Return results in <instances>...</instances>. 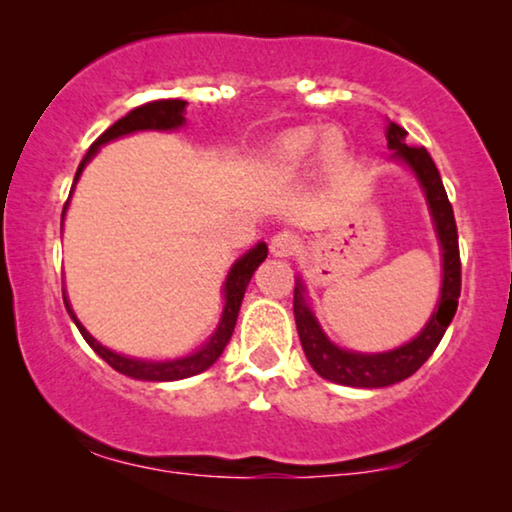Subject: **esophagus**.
<instances>
[{"label": "esophagus", "instance_id": "1", "mask_svg": "<svg viewBox=\"0 0 512 512\" xmlns=\"http://www.w3.org/2000/svg\"><path fill=\"white\" fill-rule=\"evenodd\" d=\"M298 247H300L298 235L291 233V230H279V233L270 240L272 256H279V258L293 256L298 251Z\"/></svg>", "mask_w": 512, "mask_h": 512}]
</instances>
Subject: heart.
Here are the masks:
<instances>
[{
    "instance_id": "heart-1",
    "label": "heart",
    "mask_w": 512,
    "mask_h": 512,
    "mask_svg": "<svg viewBox=\"0 0 512 512\" xmlns=\"http://www.w3.org/2000/svg\"><path fill=\"white\" fill-rule=\"evenodd\" d=\"M314 142H317V132L314 130H310V128L291 130L277 142V156H279V160H284V163L298 165V163H303L307 156H310L314 149ZM321 149H324L326 156H335V153L340 151V142L333 135H326Z\"/></svg>"
}]
</instances>
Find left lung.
Wrapping results in <instances>:
<instances>
[{
  "mask_svg": "<svg viewBox=\"0 0 512 512\" xmlns=\"http://www.w3.org/2000/svg\"><path fill=\"white\" fill-rule=\"evenodd\" d=\"M405 132L401 125L389 123L387 128V144L394 151L396 160H401L415 172V177L422 186L429 202L433 226H436L440 251H443V289H440L438 310H433L429 324L422 328V333L415 340L405 342L403 347L391 349L382 354H361L349 352L333 345L321 331L319 321L314 319L310 305L305 303L303 293L305 286L296 279V289H293V314H296V328L300 335V345L305 349L307 361L324 380L335 384H345V387H363L377 389L389 387L417 373L422 363L433 354L438 342L450 326V321L457 312L459 293H461V261H459V235L457 223H454V212L450 200H447L443 179L436 163H433L429 151L424 146H408L405 144Z\"/></svg>",
  "mask_w": 512,
  "mask_h": 512,
  "instance_id": "8db88e82",
  "label": "left lung"
}]
</instances>
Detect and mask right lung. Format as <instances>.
Instances as JSON below:
<instances>
[{"instance_id":"obj_1","label":"right lung","mask_w":512,"mask_h":512,"mask_svg":"<svg viewBox=\"0 0 512 512\" xmlns=\"http://www.w3.org/2000/svg\"><path fill=\"white\" fill-rule=\"evenodd\" d=\"M184 109H186L184 100H156V102L142 104V107L132 109L130 114L118 118V121L111 125L109 130H104L102 135L95 139L86 156H83L79 170H76L74 184L79 181L83 167L88 165V160L95 156L97 149H100L102 144H107V142H111V139H118L123 135H130V132H139V130H177L186 121ZM72 191H74V186H72ZM67 205H69V200H67ZM67 205H65V209H62V219H65ZM265 256H268V244L258 242L254 249H249L247 254L240 258V261H235V265L230 268L228 277H226V284H223V296H226V305H223L219 328H216L207 345H202L198 352H193L191 356H184V359L144 361V359H132V356H123V354L111 352V349L102 347L100 342H97L93 335H90L86 328L81 326V321L76 319L72 305H69L65 289H62V300H65L69 317L74 319V324L81 331L83 340H86L88 345L93 347L95 352L109 363L111 368L118 370V373L135 377V380H146V382L184 380V377L198 375V373H202V370H207L216 359H219L223 349H226L230 335H233L237 312H240V305H242L244 291H247L249 279H251V275H254V270L258 268V265L265 261Z\"/></svg>"}]
</instances>
